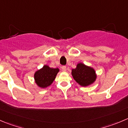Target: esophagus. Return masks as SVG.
Listing matches in <instances>:
<instances>
[{
    "instance_id": "1",
    "label": "esophagus",
    "mask_w": 128,
    "mask_h": 128,
    "mask_svg": "<svg viewBox=\"0 0 128 128\" xmlns=\"http://www.w3.org/2000/svg\"><path fill=\"white\" fill-rule=\"evenodd\" d=\"M62 71H64V72L66 71V70H67L66 66H63L62 67Z\"/></svg>"
}]
</instances>
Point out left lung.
I'll list each match as a JSON object with an SVG mask.
<instances>
[{"mask_svg": "<svg viewBox=\"0 0 128 128\" xmlns=\"http://www.w3.org/2000/svg\"><path fill=\"white\" fill-rule=\"evenodd\" d=\"M71 74L74 80L81 86H88L96 79L94 69L82 63L78 64L76 69H72Z\"/></svg>", "mask_w": 128, "mask_h": 128, "instance_id": "left-lung-1", "label": "left lung"}]
</instances>
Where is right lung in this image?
Segmentation results:
<instances>
[{
    "label": "right lung",
    "mask_w": 128,
    "mask_h": 128,
    "mask_svg": "<svg viewBox=\"0 0 128 128\" xmlns=\"http://www.w3.org/2000/svg\"><path fill=\"white\" fill-rule=\"evenodd\" d=\"M59 69L58 68H50L44 65L42 69L37 70L34 74V79L37 85L41 88L49 86L55 79Z\"/></svg>",
    "instance_id": "add662e5"
}]
</instances>
